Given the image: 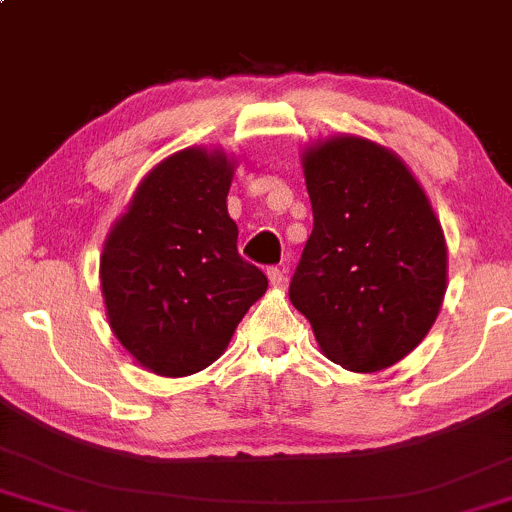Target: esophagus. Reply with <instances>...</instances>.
Listing matches in <instances>:
<instances>
[{"mask_svg": "<svg viewBox=\"0 0 512 512\" xmlns=\"http://www.w3.org/2000/svg\"><path fill=\"white\" fill-rule=\"evenodd\" d=\"M266 273H268V281H271L273 288H283V286H286V268L271 266Z\"/></svg>", "mask_w": 512, "mask_h": 512, "instance_id": "34e87169", "label": "esophagus"}]
</instances>
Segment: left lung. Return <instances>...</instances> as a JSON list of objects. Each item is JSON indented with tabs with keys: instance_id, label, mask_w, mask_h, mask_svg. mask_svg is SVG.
I'll return each instance as SVG.
<instances>
[{
	"instance_id": "1",
	"label": "left lung",
	"mask_w": 512,
	"mask_h": 512,
	"mask_svg": "<svg viewBox=\"0 0 512 512\" xmlns=\"http://www.w3.org/2000/svg\"><path fill=\"white\" fill-rule=\"evenodd\" d=\"M313 234L291 281L320 352L350 372L397 365L436 323L449 254L424 187L389 147L333 135L305 147Z\"/></svg>"
}]
</instances>
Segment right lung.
I'll return each instance as SVG.
<instances>
[{
    "label": "right lung",
    "instance_id": "right-lung-1",
    "mask_svg": "<svg viewBox=\"0 0 512 512\" xmlns=\"http://www.w3.org/2000/svg\"><path fill=\"white\" fill-rule=\"evenodd\" d=\"M234 157L187 147L152 167L100 254L105 315L145 370L187 377L224 355L268 278L236 251Z\"/></svg>",
    "mask_w": 512,
    "mask_h": 512
}]
</instances>
